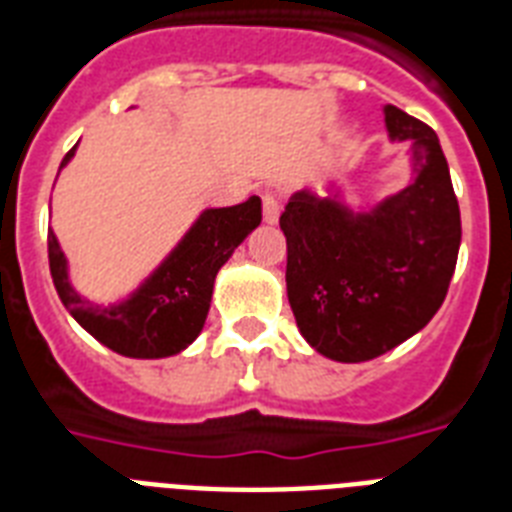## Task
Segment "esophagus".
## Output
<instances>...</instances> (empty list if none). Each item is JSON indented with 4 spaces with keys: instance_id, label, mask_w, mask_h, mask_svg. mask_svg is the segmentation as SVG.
Returning a JSON list of instances; mask_svg holds the SVG:
<instances>
[{
    "instance_id": "1",
    "label": "esophagus",
    "mask_w": 512,
    "mask_h": 512,
    "mask_svg": "<svg viewBox=\"0 0 512 512\" xmlns=\"http://www.w3.org/2000/svg\"><path fill=\"white\" fill-rule=\"evenodd\" d=\"M279 215H281L279 199H276L273 193H265L263 196V220L268 225H276L279 223Z\"/></svg>"
}]
</instances>
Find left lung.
Returning a JSON list of instances; mask_svg holds the SVG:
<instances>
[{
	"label": "left lung",
	"instance_id": "obj_1",
	"mask_svg": "<svg viewBox=\"0 0 512 512\" xmlns=\"http://www.w3.org/2000/svg\"><path fill=\"white\" fill-rule=\"evenodd\" d=\"M382 114L390 143L409 146V183L369 204L305 185L279 217L297 329L342 364L417 335L444 303L460 252V204L438 135L396 106Z\"/></svg>",
	"mask_w": 512,
	"mask_h": 512
}]
</instances>
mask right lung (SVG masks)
<instances>
[{
	"label": "right lung",
	"mask_w": 512,
	"mask_h": 512,
	"mask_svg": "<svg viewBox=\"0 0 512 512\" xmlns=\"http://www.w3.org/2000/svg\"><path fill=\"white\" fill-rule=\"evenodd\" d=\"M76 154L71 148L60 164ZM263 220V201L249 196L236 207L201 209L164 260L114 303H95L71 281L68 257L58 236L47 233L52 284L60 303L84 332L127 358H167L185 350L204 329L217 271Z\"/></svg>",
	"instance_id": "obj_1"
}]
</instances>
